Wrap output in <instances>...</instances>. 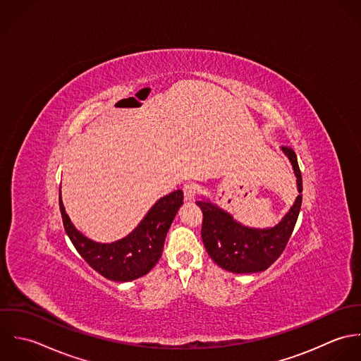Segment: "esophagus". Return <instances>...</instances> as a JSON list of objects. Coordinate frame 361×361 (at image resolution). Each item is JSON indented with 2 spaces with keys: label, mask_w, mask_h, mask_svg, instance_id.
<instances>
[{
  "label": "esophagus",
  "mask_w": 361,
  "mask_h": 361,
  "mask_svg": "<svg viewBox=\"0 0 361 361\" xmlns=\"http://www.w3.org/2000/svg\"><path fill=\"white\" fill-rule=\"evenodd\" d=\"M183 191H184L185 201H194V198L198 194V187L195 183H185L183 185Z\"/></svg>",
  "instance_id": "1"
}]
</instances>
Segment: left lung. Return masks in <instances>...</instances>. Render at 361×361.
<instances>
[{
    "mask_svg": "<svg viewBox=\"0 0 361 361\" xmlns=\"http://www.w3.org/2000/svg\"><path fill=\"white\" fill-rule=\"evenodd\" d=\"M295 177L300 195L288 215L274 228H250L237 223L216 205L198 201L202 211L201 235L207 252L226 271L234 274H254L268 269L283 252L295 226L302 200V180L297 156L290 146H283Z\"/></svg>",
    "mask_w": 361,
    "mask_h": 361,
    "instance_id": "8db88e82",
    "label": "left lung"
}]
</instances>
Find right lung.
Listing matches in <instances>:
<instances>
[{
    "instance_id": "1",
    "label": "right lung",
    "mask_w": 361,
    "mask_h": 361,
    "mask_svg": "<svg viewBox=\"0 0 361 361\" xmlns=\"http://www.w3.org/2000/svg\"><path fill=\"white\" fill-rule=\"evenodd\" d=\"M183 198L181 190L160 198L130 235L111 244L94 243L80 234L66 214L61 197L60 211L73 247L89 267L109 281L130 282L146 275L160 259L166 234Z\"/></svg>"
}]
</instances>
